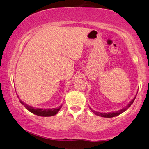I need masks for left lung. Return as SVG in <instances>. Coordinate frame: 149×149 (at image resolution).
Here are the masks:
<instances>
[{"instance_id": "8db88e82", "label": "left lung", "mask_w": 149, "mask_h": 149, "mask_svg": "<svg viewBox=\"0 0 149 149\" xmlns=\"http://www.w3.org/2000/svg\"><path fill=\"white\" fill-rule=\"evenodd\" d=\"M136 97H134V98L131 101V102H130L129 104H128L127 107H126L125 109H121V110H120V111H117V112H113V113H99V112H96V111H93V110H92L90 108V109H91V111L93 112V113L94 114H95V115H98V116H100V117H107V118H111V117H116V116H117V115H120V114H121V113H123L124 111H125L126 110H127L128 108H129L130 106H131L132 104V103L134 102V100H135V98H136Z\"/></svg>"}]
</instances>
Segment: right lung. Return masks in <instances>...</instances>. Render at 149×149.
Instances as JSON below:
<instances>
[{
    "instance_id": "right-lung-1",
    "label": "right lung",
    "mask_w": 149,
    "mask_h": 149,
    "mask_svg": "<svg viewBox=\"0 0 149 149\" xmlns=\"http://www.w3.org/2000/svg\"><path fill=\"white\" fill-rule=\"evenodd\" d=\"M19 102L30 113H33L34 115L40 116V117H50V116H54L56 115L62 107V106H60V107L56 108V109H35V108H33L29 105L26 104L23 102L21 100H19Z\"/></svg>"
}]
</instances>
